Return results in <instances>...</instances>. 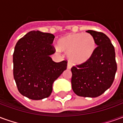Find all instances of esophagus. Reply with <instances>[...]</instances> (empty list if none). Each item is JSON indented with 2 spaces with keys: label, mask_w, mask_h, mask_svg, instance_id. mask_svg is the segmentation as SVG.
Instances as JSON below:
<instances>
[{
  "label": "esophagus",
  "mask_w": 123,
  "mask_h": 123,
  "mask_svg": "<svg viewBox=\"0 0 123 123\" xmlns=\"http://www.w3.org/2000/svg\"><path fill=\"white\" fill-rule=\"evenodd\" d=\"M72 68V64H70V62H68V64H67V68L68 69H70Z\"/></svg>",
  "instance_id": "1"
}]
</instances>
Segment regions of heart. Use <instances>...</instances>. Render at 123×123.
I'll return each instance as SVG.
<instances>
[{"label":"heart","instance_id":"b5f03b06","mask_svg":"<svg viewBox=\"0 0 123 123\" xmlns=\"http://www.w3.org/2000/svg\"><path fill=\"white\" fill-rule=\"evenodd\" d=\"M60 50L68 54L73 64H82L88 61L95 49V41L90 33H72L64 36L59 41Z\"/></svg>","mask_w":123,"mask_h":123}]
</instances>
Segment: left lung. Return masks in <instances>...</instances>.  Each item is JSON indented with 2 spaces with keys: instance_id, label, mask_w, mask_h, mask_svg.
Returning a JSON list of instances; mask_svg holds the SVG:
<instances>
[{
  "instance_id": "left-lung-1",
  "label": "left lung",
  "mask_w": 123,
  "mask_h": 123,
  "mask_svg": "<svg viewBox=\"0 0 123 123\" xmlns=\"http://www.w3.org/2000/svg\"><path fill=\"white\" fill-rule=\"evenodd\" d=\"M98 47L88 61L72 67V88L78 96L96 98L113 82L117 69L115 52L109 38L102 32L88 30Z\"/></svg>"
}]
</instances>
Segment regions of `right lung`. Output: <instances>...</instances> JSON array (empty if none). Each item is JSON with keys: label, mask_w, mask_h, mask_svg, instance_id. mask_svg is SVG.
Here are the masks:
<instances>
[{"label": "right lung", "mask_w": 123, "mask_h": 123, "mask_svg": "<svg viewBox=\"0 0 123 123\" xmlns=\"http://www.w3.org/2000/svg\"><path fill=\"white\" fill-rule=\"evenodd\" d=\"M51 33L31 31L20 39L13 53V74L18 90L33 100L48 98L53 84L67 69V61L54 62Z\"/></svg>", "instance_id": "1"}]
</instances>
